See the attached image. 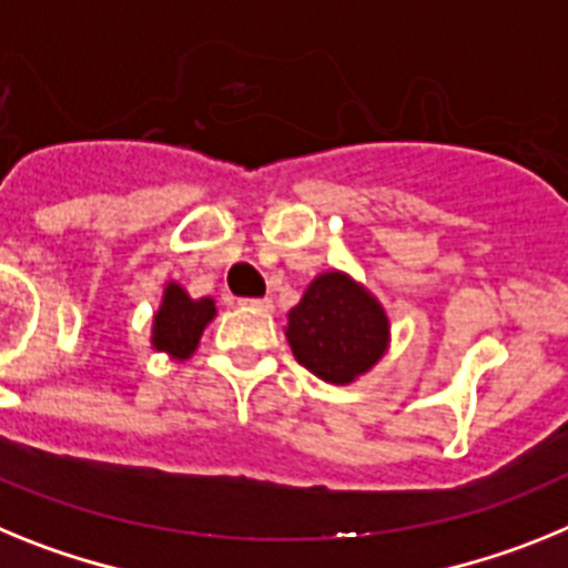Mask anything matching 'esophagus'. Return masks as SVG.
Returning a JSON list of instances; mask_svg holds the SVG:
<instances>
[{
  "mask_svg": "<svg viewBox=\"0 0 568 568\" xmlns=\"http://www.w3.org/2000/svg\"><path fill=\"white\" fill-rule=\"evenodd\" d=\"M240 305H245V308H251V312H263V314H271L274 312V300L263 297V300H243Z\"/></svg>",
  "mask_w": 568,
  "mask_h": 568,
  "instance_id": "esophagus-1",
  "label": "esophagus"
}]
</instances>
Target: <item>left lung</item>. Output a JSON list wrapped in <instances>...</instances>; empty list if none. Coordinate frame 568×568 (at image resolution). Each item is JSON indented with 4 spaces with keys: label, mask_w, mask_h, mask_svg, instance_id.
Returning <instances> with one entry per match:
<instances>
[{
    "label": "left lung",
    "mask_w": 568,
    "mask_h": 568,
    "mask_svg": "<svg viewBox=\"0 0 568 568\" xmlns=\"http://www.w3.org/2000/svg\"><path fill=\"white\" fill-rule=\"evenodd\" d=\"M285 320V339L300 366L334 386L372 372L392 345L386 305L339 268L317 274Z\"/></svg>",
    "instance_id": "left-lung-1"
}]
</instances>
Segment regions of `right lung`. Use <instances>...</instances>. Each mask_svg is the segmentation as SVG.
Instances as JSON below:
<instances>
[{
	"mask_svg": "<svg viewBox=\"0 0 568 568\" xmlns=\"http://www.w3.org/2000/svg\"><path fill=\"white\" fill-rule=\"evenodd\" d=\"M216 317L214 297H191L185 285L168 280L162 300L151 317V348L168 354V359L185 363L200 348L202 332Z\"/></svg>",
	"mask_w": 568,
	"mask_h": 568,
	"instance_id": "obj_1",
	"label": "right lung"
}]
</instances>
